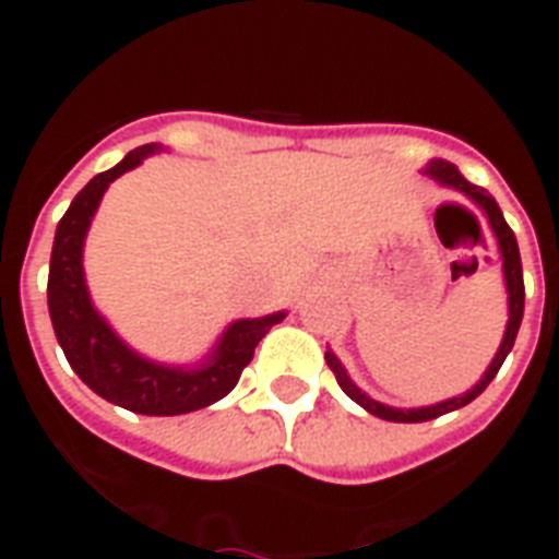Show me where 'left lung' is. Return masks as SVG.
Here are the masks:
<instances>
[{"instance_id":"left-lung-1","label":"left lung","mask_w":559,"mask_h":559,"mask_svg":"<svg viewBox=\"0 0 559 559\" xmlns=\"http://www.w3.org/2000/svg\"><path fill=\"white\" fill-rule=\"evenodd\" d=\"M426 177H432L435 182H441V186L455 188V191H461L464 197H469V200L476 202L478 209L485 211L487 223H490V228H493L496 243H499V252H502L504 284H508V328H504V340H502V345H499V350H496V357H493V362H490V368H487L485 377H481V380H478L476 385L467 391V394H459V397H450V400H443V403H435V406H424V408H394V406H385V403H377L373 397H368L366 391H359L357 385H354V380H350L348 371L342 368V362L336 359V354H333V350H328V354H324V359H328L331 371L336 373L340 389L345 391V394H348L354 403H359V406L366 408V412L382 417V420H394V424H424V420H435V417H441V415H447V412H455V408L473 403V400H476L478 394H481V391H485L487 385L493 382V377L499 373V368H502L504 357L511 354L513 342H516V333H520L522 310H525V284H522L520 246H516V237H513L511 226L504 223L502 209L496 205L493 197H490L485 188H478V186H473V182H467V179L461 177L455 165H450V162H443V159L429 162V165H426Z\"/></svg>"}]
</instances>
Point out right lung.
Masks as SVG:
<instances>
[{
    "label": "right lung",
    "mask_w": 559,
    "mask_h": 559,
    "mask_svg": "<svg viewBox=\"0 0 559 559\" xmlns=\"http://www.w3.org/2000/svg\"><path fill=\"white\" fill-rule=\"evenodd\" d=\"M159 144L135 147L118 162L86 182L72 200L63 219L57 223L51 266H48V316L55 336L63 348L72 371L90 385L98 397L109 400L135 415H188L197 408L217 403L235 389L243 368L252 362L258 342L270 333L287 313H272L263 319H237L219 336L217 348L202 366L174 368L139 357L118 340L104 316L92 307L86 278H83V240L98 211V202L112 179H118L144 156L159 153Z\"/></svg>",
    "instance_id": "1"
}]
</instances>
